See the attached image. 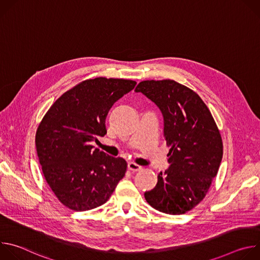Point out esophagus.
Here are the masks:
<instances>
[{
    "label": "esophagus",
    "mask_w": 260,
    "mask_h": 260,
    "mask_svg": "<svg viewBox=\"0 0 260 260\" xmlns=\"http://www.w3.org/2000/svg\"><path fill=\"white\" fill-rule=\"evenodd\" d=\"M127 167H128V170L132 171V172H139L140 170H142V167H141V166H139V165H137V164H135V162H133V161L128 162Z\"/></svg>",
    "instance_id": "1"
}]
</instances>
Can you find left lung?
Returning a JSON list of instances; mask_svg holds the SVG:
<instances>
[{
    "mask_svg": "<svg viewBox=\"0 0 260 260\" xmlns=\"http://www.w3.org/2000/svg\"><path fill=\"white\" fill-rule=\"evenodd\" d=\"M164 117V137L171 146L169 168L157 175L156 186L144 197L155 210L180 215L194 208L217 175L223 146L210 110L193 90L174 80L138 84Z\"/></svg>",
    "mask_w": 260,
    "mask_h": 260,
    "instance_id": "obj_1",
    "label": "left lung"
}]
</instances>
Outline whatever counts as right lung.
<instances>
[{
  "label": "right lung",
  "mask_w": 260,
  "mask_h": 260,
  "mask_svg": "<svg viewBox=\"0 0 260 260\" xmlns=\"http://www.w3.org/2000/svg\"><path fill=\"white\" fill-rule=\"evenodd\" d=\"M133 80L99 77L83 81L58 98L36 134L44 177L59 202L77 211L105 204L126 172V161L95 148L107 134L113 104L134 89Z\"/></svg>",
  "instance_id": "right-lung-1"
}]
</instances>
